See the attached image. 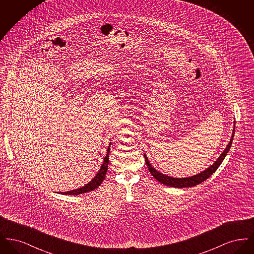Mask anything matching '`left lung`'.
Wrapping results in <instances>:
<instances>
[{
    "instance_id": "left-lung-1",
    "label": "left lung",
    "mask_w": 254,
    "mask_h": 254,
    "mask_svg": "<svg viewBox=\"0 0 254 254\" xmlns=\"http://www.w3.org/2000/svg\"><path fill=\"white\" fill-rule=\"evenodd\" d=\"M235 125V124H234ZM234 131H235V126H233V130H232V135L230 138V143L227 145V147L225 148V150L221 153V155L218 157L217 160L211 165L209 166L207 169L201 171L198 174H195L193 176L190 177H185V178H175V177H171L169 175L163 174L160 171H158L157 169H154L151 164L148 161V158L146 157V155L144 154L145 159V164L148 168L149 172L151 173V175L157 180L160 182L161 184H164L166 186H169L171 188H179V189H183V188H192L195 187L199 184H201L202 182L205 181L208 177H210L215 171L216 169L219 168V166L222 164L223 160L227 156L228 152L230 151V146L232 144V140H233V136H234Z\"/></svg>"
}]
</instances>
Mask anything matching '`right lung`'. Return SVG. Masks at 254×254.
I'll return each instance as SVG.
<instances>
[{
    "instance_id": "right-lung-1",
    "label": "right lung",
    "mask_w": 254,
    "mask_h": 254,
    "mask_svg": "<svg viewBox=\"0 0 254 254\" xmlns=\"http://www.w3.org/2000/svg\"><path fill=\"white\" fill-rule=\"evenodd\" d=\"M110 145H111V143H109V147H108V150H107V154H106V156L104 158V162H103L101 168L99 169V171L97 172L95 177H94L91 181L88 182L86 185H85V186L82 187V188L73 190H70V191L60 192V193L64 194V195H79V194L86 193V192L92 191V190H94L95 189H97V188L103 183V181H104V179H105V177H106V174H107V171H108Z\"/></svg>"
}]
</instances>
